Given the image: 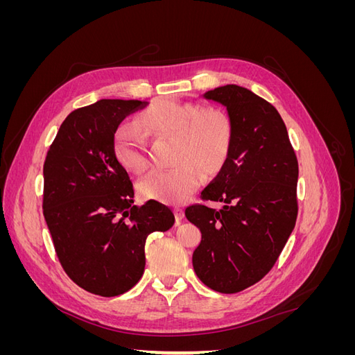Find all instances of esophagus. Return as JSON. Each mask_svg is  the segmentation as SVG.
I'll return each mask as SVG.
<instances>
[{
  "instance_id": "34e87169",
  "label": "esophagus",
  "mask_w": 355,
  "mask_h": 355,
  "mask_svg": "<svg viewBox=\"0 0 355 355\" xmlns=\"http://www.w3.org/2000/svg\"><path fill=\"white\" fill-rule=\"evenodd\" d=\"M173 211H175V218H176V222H180L182 219H184V216H185L184 210L179 209V207H175V209H173Z\"/></svg>"
}]
</instances>
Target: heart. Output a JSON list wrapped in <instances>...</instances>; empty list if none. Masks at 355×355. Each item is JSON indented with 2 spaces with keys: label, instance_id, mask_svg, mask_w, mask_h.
I'll return each mask as SVG.
<instances>
[{
  "label": "heart",
  "instance_id": "b5f03b06",
  "mask_svg": "<svg viewBox=\"0 0 355 355\" xmlns=\"http://www.w3.org/2000/svg\"><path fill=\"white\" fill-rule=\"evenodd\" d=\"M139 124L153 136L175 137L173 161L179 164L168 170H151L137 184L145 198L157 201L188 198L200 184L198 170L202 175L214 173L232 145V120L218 108L159 101L141 115ZM114 154L127 170L139 173L146 167V148L133 124H123L115 130Z\"/></svg>",
  "mask_w": 355,
  "mask_h": 355
}]
</instances>
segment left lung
I'll return each mask as SVG.
<instances>
[{"label":"left lung","mask_w":355,"mask_h":355,"mask_svg":"<svg viewBox=\"0 0 355 355\" xmlns=\"http://www.w3.org/2000/svg\"><path fill=\"white\" fill-rule=\"evenodd\" d=\"M202 98L227 108L234 136L218 176L201 191L202 200L222 209L194 204L185 210L201 231L192 265L214 292L237 293L271 271L295 228L297 158L270 102L235 84Z\"/></svg>","instance_id":"left-lung-1"}]
</instances>
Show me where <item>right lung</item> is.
<instances>
[{
	"label": "right lung",
	"mask_w": 355,
	"mask_h": 355,
	"mask_svg": "<svg viewBox=\"0 0 355 355\" xmlns=\"http://www.w3.org/2000/svg\"><path fill=\"white\" fill-rule=\"evenodd\" d=\"M146 102L102 99L72 111L44 161L42 213L71 280L112 297L130 290L145 271V243L173 227L164 204L133 206L135 189L114 154V133Z\"/></svg>",
	"instance_id": "add662e5"
}]
</instances>
